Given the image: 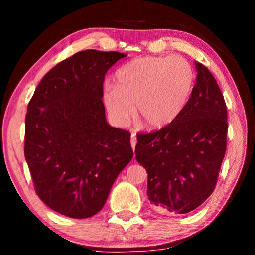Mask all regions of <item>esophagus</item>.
I'll use <instances>...</instances> for the list:
<instances>
[{"instance_id": "esophagus-1", "label": "esophagus", "mask_w": 255, "mask_h": 255, "mask_svg": "<svg viewBox=\"0 0 255 255\" xmlns=\"http://www.w3.org/2000/svg\"><path fill=\"white\" fill-rule=\"evenodd\" d=\"M131 146H132V149H133L134 151V148H135V145H137V137H135V133L134 132H132V134H131Z\"/></svg>"}]
</instances>
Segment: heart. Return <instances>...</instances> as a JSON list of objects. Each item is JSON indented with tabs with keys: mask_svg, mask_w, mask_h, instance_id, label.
<instances>
[{
	"mask_svg": "<svg viewBox=\"0 0 255 255\" xmlns=\"http://www.w3.org/2000/svg\"><path fill=\"white\" fill-rule=\"evenodd\" d=\"M116 85L104 87L103 100L111 120L127 124L132 114L149 128L177 120L195 86V71L182 57H141L128 62L115 75Z\"/></svg>",
	"mask_w": 255,
	"mask_h": 255,
	"instance_id": "b5f03b06",
	"label": "heart"
}]
</instances>
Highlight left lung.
I'll return each instance as SVG.
<instances>
[{
    "instance_id": "obj_1",
    "label": "left lung",
    "mask_w": 255,
    "mask_h": 255,
    "mask_svg": "<svg viewBox=\"0 0 255 255\" xmlns=\"http://www.w3.org/2000/svg\"><path fill=\"white\" fill-rule=\"evenodd\" d=\"M196 83L172 124L138 133L135 159L147 172V196L163 214H188L214 191L226 152L228 111L209 69L195 62Z\"/></svg>"
}]
</instances>
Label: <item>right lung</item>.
Returning <instances> with one entry per match:
<instances>
[{
    "instance_id": "1",
    "label": "right lung",
    "mask_w": 255,
    "mask_h": 255,
    "mask_svg": "<svg viewBox=\"0 0 255 255\" xmlns=\"http://www.w3.org/2000/svg\"><path fill=\"white\" fill-rule=\"evenodd\" d=\"M124 57L78 52L47 72L31 97L24 154L37 195L59 214H97L133 156L131 133L107 123L102 101L104 75Z\"/></svg>"
}]
</instances>
